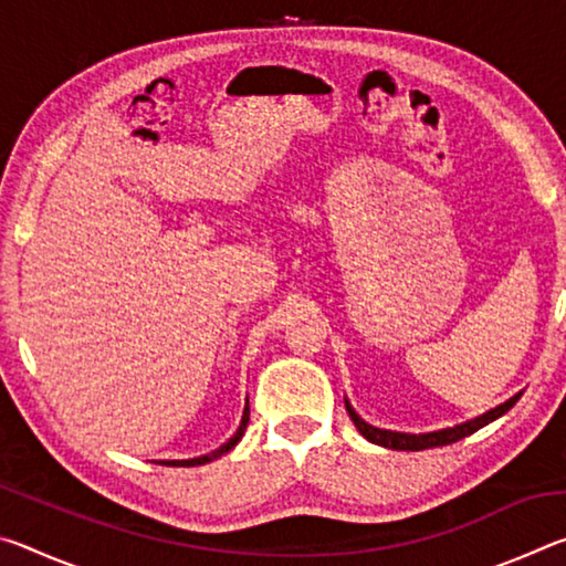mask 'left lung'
I'll list each match as a JSON object with an SVG mask.
<instances>
[{
	"label": "left lung",
	"instance_id": "1",
	"mask_svg": "<svg viewBox=\"0 0 566 566\" xmlns=\"http://www.w3.org/2000/svg\"><path fill=\"white\" fill-rule=\"evenodd\" d=\"M520 397H522V391H520V395H514L512 399H506L504 405L484 411L482 417L469 419V421H464V424H457V427H449V429H439V432H427V434H407V432H391V429L371 427L357 415V411L352 409L349 401H347V411H349V417L354 421V427L359 429V434L364 439H369L371 444H379V447H387V449H399V452H401V449H405V452H419V449L444 447V444L459 442V439H464L469 434H474L476 429H482L484 424H490V421L506 415V411H510L516 405V399H520Z\"/></svg>",
	"mask_w": 566,
	"mask_h": 566
}]
</instances>
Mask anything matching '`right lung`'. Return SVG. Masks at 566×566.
Here are the masks:
<instances>
[{
	"label": "right lung",
	"instance_id": "obj_1",
	"mask_svg": "<svg viewBox=\"0 0 566 566\" xmlns=\"http://www.w3.org/2000/svg\"><path fill=\"white\" fill-rule=\"evenodd\" d=\"M247 421H249V401H247L244 415H242V421H239V429L234 432V437H229L222 447L214 449V452H209V454H205V457H195V459H169V462H159V464H167V467H197V464H207V462H212V459L222 457V454H227V452H229V449H234V447H237L239 439L244 437Z\"/></svg>",
	"mask_w": 566,
	"mask_h": 566
}]
</instances>
